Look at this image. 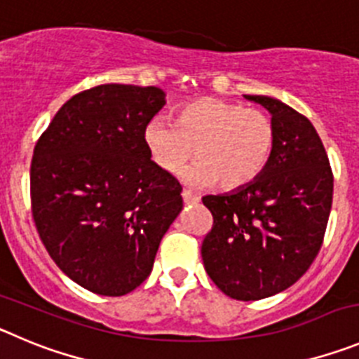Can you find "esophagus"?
<instances>
[{
    "label": "esophagus",
    "instance_id": "34e87169",
    "mask_svg": "<svg viewBox=\"0 0 359 359\" xmlns=\"http://www.w3.org/2000/svg\"><path fill=\"white\" fill-rule=\"evenodd\" d=\"M182 197H183V203H185V205H196V203L199 201V197L194 196L190 190H183Z\"/></svg>",
    "mask_w": 359,
    "mask_h": 359
}]
</instances>
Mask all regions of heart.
I'll use <instances>...</instances> for the list:
<instances>
[{
    "mask_svg": "<svg viewBox=\"0 0 359 359\" xmlns=\"http://www.w3.org/2000/svg\"><path fill=\"white\" fill-rule=\"evenodd\" d=\"M142 137L158 169L180 172L196 153L199 162L183 177L194 185L217 182L222 190L255 182L276 146V128L267 114L212 96L183 104L174 123L156 115L146 124Z\"/></svg>",
    "mask_w": 359,
    "mask_h": 359,
    "instance_id": "heart-1",
    "label": "heart"
}]
</instances>
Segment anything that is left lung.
Listing matches in <instances>:
<instances>
[{
  "label": "left lung",
  "instance_id": "left-lung-1",
  "mask_svg": "<svg viewBox=\"0 0 359 359\" xmlns=\"http://www.w3.org/2000/svg\"><path fill=\"white\" fill-rule=\"evenodd\" d=\"M271 114L276 146L249 185L205 196L213 228L205 236V269L236 301H258L292 287L310 269L333 203V172L313 124L271 96H244Z\"/></svg>",
  "mask_w": 359,
  "mask_h": 359
}]
</instances>
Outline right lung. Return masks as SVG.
<instances>
[{
  "label": "right lung",
  "mask_w": 359,
  "mask_h": 359,
  "mask_svg": "<svg viewBox=\"0 0 359 359\" xmlns=\"http://www.w3.org/2000/svg\"><path fill=\"white\" fill-rule=\"evenodd\" d=\"M160 87L108 83L72 96L34 149L32 212L53 262L80 287L119 297L146 281L183 208L182 187L151 162L144 128Z\"/></svg>",
  "instance_id": "obj_1"
}]
</instances>
